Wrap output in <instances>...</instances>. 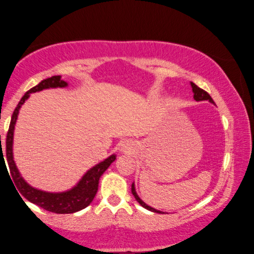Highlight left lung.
I'll use <instances>...</instances> for the list:
<instances>
[{
    "instance_id": "left-lung-1",
    "label": "left lung",
    "mask_w": 254,
    "mask_h": 254,
    "mask_svg": "<svg viewBox=\"0 0 254 254\" xmlns=\"http://www.w3.org/2000/svg\"><path fill=\"white\" fill-rule=\"evenodd\" d=\"M191 86H192V91H193V98H194V100H196V101H202V100H208V101H210V102H213L214 103V100L211 99V97L210 95L208 94V92H206L205 90H202V89H200V88H198V86L194 84V83H192L191 82ZM131 193L134 194V197H135V199L137 201H138L140 205H142L144 208H146V209H148V210H151V211H154V213H161L160 210H156V209H154V208H152V207H149V206H147L146 203H145L143 200H140V198L137 196V193H136V191H135V187H134V184L131 185Z\"/></svg>"
}]
</instances>
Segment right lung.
I'll return each instance as SVG.
<instances>
[{"mask_svg": "<svg viewBox=\"0 0 254 254\" xmlns=\"http://www.w3.org/2000/svg\"><path fill=\"white\" fill-rule=\"evenodd\" d=\"M66 85H67V83L62 81L60 75H56V76H52V77L46 78V80H43L39 84H37L36 86H33V88L27 91L26 94L23 95L21 100H20L18 106L15 107L13 115H12L11 117L10 127L6 135V146H5V156H6L7 165H9V170H10L9 176H11L10 179L12 178V180H13L12 184L15 185L16 191H19V192L21 193L27 200L41 207V208H44L45 210L52 211V213H56V214H72V213H75V211L85 208L86 206H89L90 202L93 200L95 193H97L98 191L100 177H101L102 173L109 168L112 162L116 160L115 155H111L110 157H108L107 160L101 162V163L98 165H95L94 168H92L90 171L86 172L85 176L82 178L80 184H78L75 188L62 193H48V192H44V191L37 190L29 186L27 182L23 180L22 177L20 176L18 169H16V166L14 164L13 155H12L13 130H14V125L16 122V118H18V112H19L20 107H21V105H23V102L29 98V94L32 92H37V91H41L43 89H48V88H57V86L63 88V86H66ZM2 162L3 164H5V161H4V156H3V151L1 148V164ZM4 168H6V165L4 166Z\"/></svg>", "mask_w": 254, "mask_h": 254, "instance_id": "obj_1", "label": "right lung"}]
</instances>
